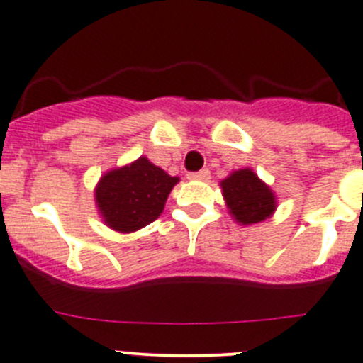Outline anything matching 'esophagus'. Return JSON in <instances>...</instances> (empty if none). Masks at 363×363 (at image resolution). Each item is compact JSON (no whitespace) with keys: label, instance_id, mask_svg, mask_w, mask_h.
<instances>
[{"label":"esophagus","instance_id":"obj_1","mask_svg":"<svg viewBox=\"0 0 363 363\" xmlns=\"http://www.w3.org/2000/svg\"><path fill=\"white\" fill-rule=\"evenodd\" d=\"M189 181H208L210 179V169H201V172H194L188 174Z\"/></svg>","mask_w":363,"mask_h":363}]
</instances>
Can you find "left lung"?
I'll return each mask as SVG.
<instances>
[{
	"mask_svg": "<svg viewBox=\"0 0 363 363\" xmlns=\"http://www.w3.org/2000/svg\"><path fill=\"white\" fill-rule=\"evenodd\" d=\"M220 186L228 210L238 224H257L269 218L277 210L275 194L253 169H237Z\"/></svg>",
	"mask_w": 363,
	"mask_h": 363,
	"instance_id": "1",
	"label": "left lung"
}]
</instances>
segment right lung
Here are the masks:
<instances>
[{
    "label": "right lung",
    "mask_w": 363,
    "mask_h": 363,
    "mask_svg": "<svg viewBox=\"0 0 363 363\" xmlns=\"http://www.w3.org/2000/svg\"><path fill=\"white\" fill-rule=\"evenodd\" d=\"M177 182V177L146 157H139L101 177L96 186L97 210L106 226L119 233H132L162 213L166 199Z\"/></svg>",
    "instance_id": "obj_1"
}]
</instances>
